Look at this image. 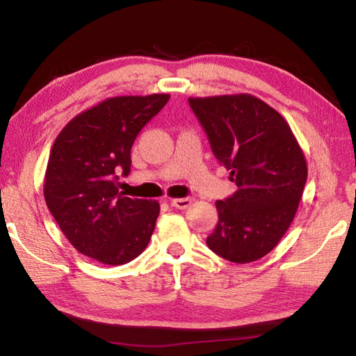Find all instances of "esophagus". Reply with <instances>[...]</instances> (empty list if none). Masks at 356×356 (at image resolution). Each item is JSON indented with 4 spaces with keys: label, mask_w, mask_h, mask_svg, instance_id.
<instances>
[{
    "label": "esophagus",
    "mask_w": 356,
    "mask_h": 356,
    "mask_svg": "<svg viewBox=\"0 0 356 356\" xmlns=\"http://www.w3.org/2000/svg\"><path fill=\"white\" fill-rule=\"evenodd\" d=\"M191 202H193V197H176V200L171 201V206L184 210V209H188L191 206Z\"/></svg>",
    "instance_id": "obj_1"
}]
</instances>
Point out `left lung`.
Returning a JSON list of instances; mask_svg holds the SVG:
<instances>
[{"label": "left lung", "mask_w": 356, "mask_h": 356, "mask_svg": "<svg viewBox=\"0 0 356 356\" xmlns=\"http://www.w3.org/2000/svg\"><path fill=\"white\" fill-rule=\"evenodd\" d=\"M188 104L237 191L216 201L207 237L215 254L248 264L268 254L291 226L308 177L298 141L281 114L250 94L190 97Z\"/></svg>", "instance_id": "obj_1"}]
</instances>
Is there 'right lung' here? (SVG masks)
Masks as SVG:
<instances>
[{"label": "right lung", "mask_w": 356, "mask_h": 356, "mask_svg": "<svg viewBox=\"0 0 356 356\" xmlns=\"http://www.w3.org/2000/svg\"><path fill=\"white\" fill-rule=\"evenodd\" d=\"M170 94L111 97L75 116L48 159L44 196L64 236L81 254L106 265L134 261L155 229L160 204L119 191L130 172L138 134Z\"/></svg>", "instance_id": "add662e5"}]
</instances>
